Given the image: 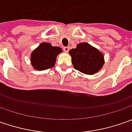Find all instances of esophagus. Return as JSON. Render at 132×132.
Segmentation results:
<instances>
[{
	"instance_id": "1",
	"label": "esophagus",
	"mask_w": 132,
	"mask_h": 132,
	"mask_svg": "<svg viewBox=\"0 0 132 132\" xmlns=\"http://www.w3.org/2000/svg\"><path fill=\"white\" fill-rule=\"evenodd\" d=\"M63 50L64 52H68L69 50H70V48L69 47H64Z\"/></svg>"
}]
</instances>
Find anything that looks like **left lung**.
Listing matches in <instances>:
<instances>
[{"instance_id": "1", "label": "left lung", "mask_w": 132, "mask_h": 132, "mask_svg": "<svg viewBox=\"0 0 132 132\" xmlns=\"http://www.w3.org/2000/svg\"><path fill=\"white\" fill-rule=\"evenodd\" d=\"M73 68L88 75L97 73L104 64L103 54L87 43L77 45L76 48L70 50Z\"/></svg>"}]
</instances>
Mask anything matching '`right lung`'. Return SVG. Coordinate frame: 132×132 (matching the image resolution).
<instances>
[{"instance_id": "add662e5", "label": "right lung", "mask_w": 132, "mask_h": 132, "mask_svg": "<svg viewBox=\"0 0 132 132\" xmlns=\"http://www.w3.org/2000/svg\"><path fill=\"white\" fill-rule=\"evenodd\" d=\"M61 52L62 49L60 48L53 47L48 43H43L31 53V64L38 70L53 68L56 62V56Z\"/></svg>"}]
</instances>
